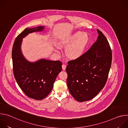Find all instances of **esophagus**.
Wrapping results in <instances>:
<instances>
[{"instance_id":"esophagus-1","label":"esophagus","mask_w":128,"mask_h":128,"mask_svg":"<svg viewBox=\"0 0 128 128\" xmlns=\"http://www.w3.org/2000/svg\"><path fill=\"white\" fill-rule=\"evenodd\" d=\"M62 69H63V70H65L66 69V65H65V64H63V65H62Z\"/></svg>"}]
</instances>
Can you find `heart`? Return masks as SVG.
Wrapping results in <instances>:
<instances>
[{"label":"heart","mask_w":128,"mask_h":128,"mask_svg":"<svg viewBox=\"0 0 128 128\" xmlns=\"http://www.w3.org/2000/svg\"><path fill=\"white\" fill-rule=\"evenodd\" d=\"M88 40L86 34L78 32L67 36L61 40L57 46L59 48H67L65 52L66 58L68 60H74L81 56Z\"/></svg>","instance_id":"heart-1"}]
</instances>
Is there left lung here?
Segmentation results:
<instances>
[{"mask_svg": "<svg viewBox=\"0 0 128 128\" xmlns=\"http://www.w3.org/2000/svg\"><path fill=\"white\" fill-rule=\"evenodd\" d=\"M96 42L82 56L68 62L67 84L71 95L78 102L94 98L104 88L110 70L112 50L98 29Z\"/></svg>", "mask_w": 128, "mask_h": 128, "instance_id": "obj_1", "label": "left lung"}]
</instances>
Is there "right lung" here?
Instances as JSON below:
<instances>
[{
    "label": "right lung",
    "instance_id": "right-lung-1",
    "mask_svg": "<svg viewBox=\"0 0 128 128\" xmlns=\"http://www.w3.org/2000/svg\"><path fill=\"white\" fill-rule=\"evenodd\" d=\"M40 26L26 28L16 38L12 50L14 78L20 88L28 97L37 100L45 98L51 92L54 83L62 71V62L40 59L30 62L24 56L21 50L23 38L29 33L42 32Z\"/></svg>",
    "mask_w": 128,
    "mask_h": 128
}]
</instances>
